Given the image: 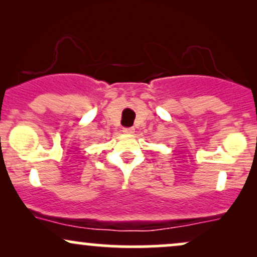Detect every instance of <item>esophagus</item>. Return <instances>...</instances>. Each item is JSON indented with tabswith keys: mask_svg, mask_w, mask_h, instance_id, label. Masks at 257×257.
Returning a JSON list of instances; mask_svg holds the SVG:
<instances>
[{
	"mask_svg": "<svg viewBox=\"0 0 257 257\" xmlns=\"http://www.w3.org/2000/svg\"><path fill=\"white\" fill-rule=\"evenodd\" d=\"M123 133H125V134H133L134 133V128H123Z\"/></svg>",
	"mask_w": 257,
	"mask_h": 257,
	"instance_id": "obj_1",
	"label": "esophagus"
}]
</instances>
